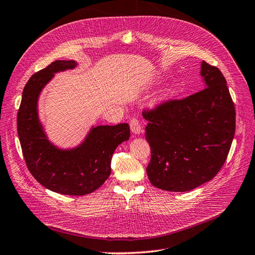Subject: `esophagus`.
Instances as JSON below:
<instances>
[{"label": "esophagus", "mask_w": 255, "mask_h": 255, "mask_svg": "<svg viewBox=\"0 0 255 255\" xmlns=\"http://www.w3.org/2000/svg\"><path fill=\"white\" fill-rule=\"evenodd\" d=\"M130 129H131V132H132L134 135L143 132L141 123H139L136 119H132L130 121Z\"/></svg>", "instance_id": "1"}]
</instances>
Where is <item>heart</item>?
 <instances>
[{"mask_svg":"<svg viewBox=\"0 0 255 255\" xmlns=\"http://www.w3.org/2000/svg\"><path fill=\"white\" fill-rule=\"evenodd\" d=\"M170 95V90H165V91H163L160 96H159V101H164L166 100V98H168Z\"/></svg>","mask_w":255,"mask_h":255,"instance_id":"obj_1","label":"heart"}]
</instances>
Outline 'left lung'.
Returning a JSON list of instances; mask_svg holds the SVG:
<instances>
[{"instance_id": "8db88e82", "label": "left lung", "mask_w": 255, "mask_h": 255, "mask_svg": "<svg viewBox=\"0 0 255 255\" xmlns=\"http://www.w3.org/2000/svg\"><path fill=\"white\" fill-rule=\"evenodd\" d=\"M204 89L145 113L151 149L149 181L168 192H188L210 181L227 160L235 133V108L216 67L201 62Z\"/></svg>"}]
</instances>
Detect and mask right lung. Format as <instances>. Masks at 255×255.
<instances>
[{
	"label": "right lung",
	"mask_w": 255,
	"mask_h": 255,
	"mask_svg": "<svg viewBox=\"0 0 255 255\" xmlns=\"http://www.w3.org/2000/svg\"><path fill=\"white\" fill-rule=\"evenodd\" d=\"M77 67L74 60H56L34 74L24 87L17 125L22 152L30 174L52 192L83 196L101 187L111 172L117 147L128 141L129 125H100L90 129L73 148H59L48 139L38 114V100L56 73Z\"/></svg>",
	"instance_id": "right-lung-1"
}]
</instances>
